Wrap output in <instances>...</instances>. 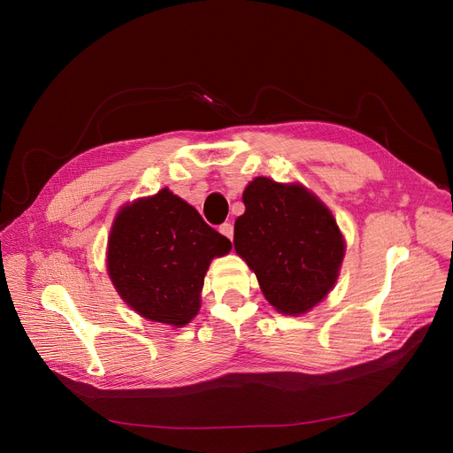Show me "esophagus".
I'll use <instances>...</instances> for the list:
<instances>
[{
  "mask_svg": "<svg viewBox=\"0 0 453 453\" xmlns=\"http://www.w3.org/2000/svg\"><path fill=\"white\" fill-rule=\"evenodd\" d=\"M219 231H220V233H222L226 238L233 240V233H234V231H233V226H231L229 222H224V224L219 227Z\"/></svg>",
  "mask_w": 453,
  "mask_h": 453,
  "instance_id": "34e87169",
  "label": "esophagus"
}]
</instances>
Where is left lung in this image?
<instances>
[{
	"instance_id": "1",
	"label": "left lung",
	"mask_w": 453,
	"mask_h": 453,
	"mask_svg": "<svg viewBox=\"0 0 453 453\" xmlns=\"http://www.w3.org/2000/svg\"><path fill=\"white\" fill-rule=\"evenodd\" d=\"M234 249L281 313L308 311L325 297L344 257V240L328 208L299 184L256 177L243 191Z\"/></svg>"
}]
</instances>
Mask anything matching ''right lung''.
Here are the masks:
<instances>
[{
  "label": "right lung",
  "instance_id": "obj_1",
  "mask_svg": "<svg viewBox=\"0 0 453 453\" xmlns=\"http://www.w3.org/2000/svg\"><path fill=\"white\" fill-rule=\"evenodd\" d=\"M231 242L166 188L119 211L107 250L111 280L140 315L184 326L197 315L210 262Z\"/></svg>",
  "mask_w": 453,
  "mask_h": 453
}]
</instances>
